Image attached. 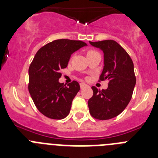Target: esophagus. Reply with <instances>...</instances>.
I'll use <instances>...</instances> for the list:
<instances>
[{
  "instance_id": "obj_1",
  "label": "esophagus",
  "mask_w": 158,
  "mask_h": 158,
  "mask_svg": "<svg viewBox=\"0 0 158 158\" xmlns=\"http://www.w3.org/2000/svg\"><path fill=\"white\" fill-rule=\"evenodd\" d=\"M80 86H81V89H84L85 87H86V86H87V85H86V84H85V83H81Z\"/></svg>"
}]
</instances>
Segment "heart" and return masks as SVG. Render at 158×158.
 <instances>
[{
  "label": "heart",
  "instance_id": "b5f03b06",
  "mask_svg": "<svg viewBox=\"0 0 158 158\" xmlns=\"http://www.w3.org/2000/svg\"><path fill=\"white\" fill-rule=\"evenodd\" d=\"M92 52H95V51H88L87 54H90V53H92Z\"/></svg>",
  "mask_w": 158,
  "mask_h": 158
}]
</instances>
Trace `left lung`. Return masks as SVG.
Masks as SVG:
<instances>
[{"label":"left lung","mask_w":158,"mask_h":158,"mask_svg":"<svg viewBox=\"0 0 158 158\" xmlns=\"http://www.w3.org/2000/svg\"><path fill=\"white\" fill-rule=\"evenodd\" d=\"M104 52V69L100 81L109 80L107 89L92 87L93 95L88 101L93 118L107 120L123 111L132 97L136 84L134 63L127 51L114 40L89 42Z\"/></svg>","instance_id":"obj_1"}]
</instances>
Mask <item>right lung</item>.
Masks as SVG:
<instances>
[{"mask_svg": "<svg viewBox=\"0 0 158 158\" xmlns=\"http://www.w3.org/2000/svg\"><path fill=\"white\" fill-rule=\"evenodd\" d=\"M87 46L80 40L66 39L47 43L35 55L28 69V90L37 109L45 116L62 119L69 115L72 101L80 90L77 81L65 85L58 81L71 54Z\"/></svg>", "mask_w": 158, "mask_h": 158, "instance_id": "obj_1", "label": "right lung"}]
</instances>
